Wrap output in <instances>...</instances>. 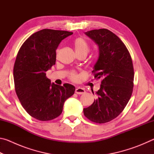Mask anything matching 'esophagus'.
Masks as SVG:
<instances>
[{"mask_svg":"<svg viewBox=\"0 0 154 154\" xmlns=\"http://www.w3.org/2000/svg\"><path fill=\"white\" fill-rule=\"evenodd\" d=\"M85 92V90L82 88L78 87L75 89V93L77 94H84Z\"/></svg>","mask_w":154,"mask_h":154,"instance_id":"esophagus-1","label":"esophagus"}]
</instances>
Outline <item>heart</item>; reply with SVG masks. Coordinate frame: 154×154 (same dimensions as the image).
<instances>
[{
	"instance_id": "obj_1",
	"label": "heart",
	"mask_w": 154,
	"mask_h": 154,
	"mask_svg": "<svg viewBox=\"0 0 154 154\" xmlns=\"http://www.w3.org/2000/svg\"><path fill=\"white\" fill-rule=\"evenodd\" d=\"M74 45L75 49L76 51L77 54H87L90 51V47L88 43L86 42V41L83 39L82 37H78L75 38L74 41ZM59 49L57 50V54H58ZM70 79L72 82H77L79 79V76L76 72H72L71 75H70Z\"/></svg>"
}]
</instances>
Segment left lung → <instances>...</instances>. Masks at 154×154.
Listing matches in <instances>:
<instances>
[{"mask_svg": "<svg viewBox=\"0 0 154 154\" xmlns=\"http://www.w3.org/2000/svg\"><path fill=\"white\" fill-rule=\"evenodd\" d=\"M85 35L97 44L99 57L92 73L101 85L98 98L83 109L86 118L94 123L105 124L120 114L131 97L134 86V68L130 54L118 36L105 28L92 30Z\"/></svg>", "mask_w": 154, "mask_h": 154, "instance_id": "left-lung-1", "label": "left lung"}]
</instances>
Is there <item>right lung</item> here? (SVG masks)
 Masks as SVG:
<instances>
[{"label": "right lung", "instance_id": "right-lung-1", "mask_svg": "<svg viewBox=\"0 0 154 154\" xmlns=\"http://www.w3.org/2000/svg\"><path fill=\"white\" fill-rule=\"evenodd\" d=\"M65 30L43 29L30 36L21 46L14 67L15 90L26 111L40 121H49L62 113L64 103L75 88L51 84L46 71L56 64L62 40L71 35Z\"/></svg>", "mask_w": 154, "mask_h": 154}]
</instances>
